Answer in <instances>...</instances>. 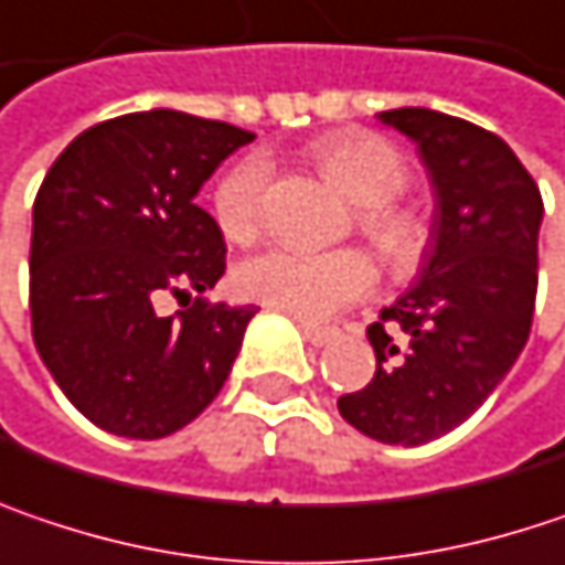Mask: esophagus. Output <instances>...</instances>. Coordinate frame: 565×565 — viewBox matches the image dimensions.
I'll return each mask as SVG.
<instances>
[{
    "label": "esophagus",
    "instance_id": "1",
    "mask_svg": "<svg viewBox=\"0 0 565 565\" xmlns=\"http://www.w3.org/2000/svg\"><path fill=\"white\" fill-rule=\"evenodd\" d=\"M297 327H300V333H303V339L310 345H330L335 335H339L333 327H320V323H310V320H297Z\"/></svg>",
    "mask_w": 565,
    "mask_h": 565
}]
</instances>
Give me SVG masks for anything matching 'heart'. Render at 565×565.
Here are the masks:
<instances>
[{
  "label": "heart",
  "instance_id": "b5f03b06",
  "mask_svg": "<svg viewBox=\"0 0 565 565\" xmlns=\"http://www.w3.org/2000/svg\"><path fill=\"white\" fill-rule=\"evenodd\" d=\"M327 178L359 206V226L394 268H411L424 255L427 226L417 213L394 203L407 183L397 148L372 131H339L317 145ZM268 190V161L248 154L235 161L213 193L216 223L232 242H252L262 232ZM375 262L362 248L303 252L268 248L238 265L235 287L281 313L327 320L362 300L375 287Z\"/></svg>",
  "mask_w": 565,
  "mask_h": 565
}]
</instances>
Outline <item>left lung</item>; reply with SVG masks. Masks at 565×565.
<instances>
[{
  "label": "left lung",
  "mask_w": 565,
  "mask_h": 565,
  "mask_svg": "<svg viewBox=\"0 0 565 565\" xmlns=\"http://www.w3.org/2000/svg\"><path fill=\"white\" fill-rule=\"evenodd\" d=\"M379 122L417 145L434 220L414 287L369 327L375 379L339 414L379 443L420 446L469 420L527 345L543 200L518 154L466 119L404 106Z\"/></svg>",
  "instance_id": "left-lung-1"
}]
</instances>
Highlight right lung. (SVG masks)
<instances>
[{"mask_svg":"<svg viewBox=\"0 0 565 565\" xmlns=\"http://www.w3.org/2000/svg\"><path fill=\"white\" fill-rule=\"evenodd\" d=\"M252 138L178 109L129 113L77 135L34 196V345L106 434H178L230 379L255 307L196 297L180 317H158L154 300L223 278L226 242L196 193Z\"/></svg>","mask_w":565,"mask_h":565,"instance_id":"add662e5","label":"right lung"}]
</instances>
